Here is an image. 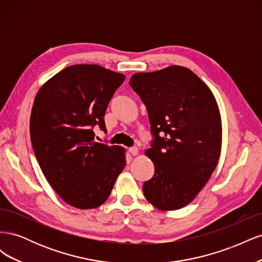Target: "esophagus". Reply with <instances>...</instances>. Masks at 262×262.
I'll list each match as a JSON object with an SVG mask.
<instances>
[{"mask_svg":"<svg viewBox=\"0 0 262 262\" xmlns=\"http://www.w3.org/2000/svg\"><path fill=\"white\" fill-rule=\"evenodd\" d=\"M129 152H130L133 156H136V155H138V154H139V148H138L137 146L130 147V148H129Z\"/></svg>","mask_w":262,"mask_h":262,"instance_id":"1","label":"esophagus"}]
</instances>
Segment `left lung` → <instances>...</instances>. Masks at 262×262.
<instances>
[{
  "mask_svg": "<svg viewBox=\"0 0 262 262\" xmlns=\"http://www.w3.org/2000/svg\"><path fill=\"white\" fill-rule=\"evenodd\" d=\"M129 84L146 107L153 137L145 154L154 163V176L143 184V193L160 210L184 208L219 162L222 123L216 100L184 67L137 73Z\"/></svg>",
  "mask_w": 262,
  "mask_h": 262,
  "instance_id": "left-lung-1",
  "label": "left lung"
}]
</instances>
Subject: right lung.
<instances>
[{
  "label": "right lung",
  "instance_id": "1",
  "mask_svg": "<svg viewBox=\"0 0 262 262\" xmlns=\"http://www.w3.org/2000/svg\"><path fill=\"white\" fill-rule=\"evenodd\" d=\"M125 76L96 64L71 66L39 90L30 116V140L46 179L77 209L104 203L124 166V149L95 141L106 131L105 113Z\"/></svg>",
  "mask_w": 262,
  "mask_h": 262
}]
</instances>
